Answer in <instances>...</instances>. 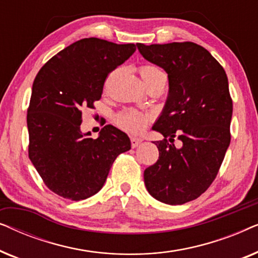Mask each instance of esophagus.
<instances>
[{
  "mask_svg": "<svg viewBox=\"0 0 258 258\" xmlns=\"http://www.w3.org/2000/svg\"><path fill=\"white\" fill-rule=\"evenodd\" d=\"M130 142H132L133 148H136V147L140 146V143L142 142V140L139 139V137H132V139H130Z\"/></svg>",
  "mask_w": 258,
  "mask_h": 258,
  "instance_id": "obj_1",
  "label": "esophagus"
}]
</instances>
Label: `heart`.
<instances>
[{
    "mask_svg": "<svg viewBox=\"0 0 258 258\" xmlns=\"http://www.w3.org/2000/svg\"><path fill=\"white\" fill-rule=\"evenodd\" d=\"M141 76L144 81V83L148 84L151 81L160 79V77H165V74L162 72L160 68L155 66H143L140 69ZM151 118V116L147 112L139 111V110H128L123 112L117 117V123L122 129H124L125 132L137 134L143 132L146 129Z\"/></svg>",
    "mask_w": 258,
    "mask_h": 258,
    "instance_id": "obj_1",
    "label": "heart"
}]
</instances>
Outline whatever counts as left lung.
<instances>
[{
  "mask_svg": "<svg viewBox=\"0 0 258 258\" xmlns=\"http://www.w3.org/2000/svg\"><path fill=\"white\" fill-rule=\"evenodd\" d=\"M147 61L165 70L169 94L153 130L158 160L144 170L147 190L165 204H184L209 188L230 144L232 100L223 67L194 42L137 43ZM182 142L173 144L174 137Z\"/></svg>",
  "mask_w": 258,
  "mask_h": 258,
  "instance_id": "obj_1",
  "label": "left lung"
}]
</instances>
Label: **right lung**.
Masks as SVG:
<instances>
[{"label":"right lung","mask_w":258,"mask_h":258,"mask_svg":"<svg viewBox=\"0 0 258 258\" xmlns=\"http://www.w3.org/2000/svg\"><path fill=\"white\" fill-rule=\"evenodd\" d=\"M136 50L82 38L57 52L35 77L27 114L29 158L44 184L63 199L86 200L103 186L112 163L132 148L128 135L112 125L97 139L82 134V111L94 109L108 74Z\"/></svg>","instance_id":"add662e5"}]
</instances>
